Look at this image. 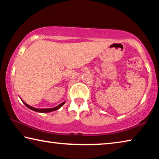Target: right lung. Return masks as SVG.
Here are the masks:
<instances>
[{"label":"right lung","mask_w":159,"mask_h":159,"mask_svg":"<svg viewBox=\"0 0 159 159\" xmlns=\"http://www.w3.org/2000/svg\"><path fill=\"white\" fill-rule=\"evenodd\" d=\"M24 104H25V105L29 108L31 110H33V111H37V112H41V113H48V112H51V111H56V110H57L60 108V107L63 105V104L65 103V102H62V103H61L60 104H59L58 106L54 107V108H50V109H36V108H34V107H32L31 106L28 105V104H26L25 102H23Z\"/></svg>","instance_id":"right-lung-1"}]
</instances>
